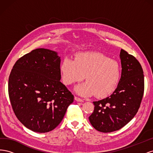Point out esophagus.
<instances>
[{
    "mask_svg": "<svg viewBox=\"0 0 153 153\" xmlns=\"http://www.w3.org/2000/svg\"><path fill=\"white\" fill-rule=\"evenodd\" d=\"M75 100L76 101H79V102H83V101H84V100H83L82 99H81V98H78V97H76V96L75 97Z\"/></svg>",
    "mask_w": 153,
    "mask_h": 153,
    "instance_id": "obj_1",
    "label": "esophagus"
}]
</instances>
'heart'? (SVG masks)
Instances as JSON below:
<instances>
[{
	"label": "heart",
	"mask_w": 153,
	"mask_h": 153,
	"mask_svg": "<svg viewBox=\"0 0 153 153\" xmlns=\"http://www.w3.org/2000/svg\"><path fill=\"white\" fill-rule=\"evenodd\" d=\"M60 71L66 85L81 81L84 75L86 82L76 87L75 91L84 96L94 94L98 98L112 93L121 76V68L117 61L96 52L78 53L74 61L66 58L61 64Z\"/></svg>",
	"instance_id": "heart-1"
}]
</instances>
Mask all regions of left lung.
Returning a JSON list of instances; mask_svg holds the SVG:
<instances>
[{
  "label": "left lung",
  "mask_w": 153,
  "mask_h": 153,
  "mask_svg": "<svg viewBox=\"0 0 153 153\" xmlns=\"http://www.w3.org/2000/svg\"><path fill=\"white\" fill-rule=\"evenodd\" d=\"M122 72L116 89L110 96L93 101L94 112L89 119L92 126L100 132L119 130L137 113L144 91V76L137 59L121 49L120 52Z\"/></svg>",
  "instance_id": "8db88e82"
}]
</instances>
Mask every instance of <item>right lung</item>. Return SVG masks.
I'll use <instances>...</instances> for the list:
<instances>
[{
    "instance_id": "right-lung-1",
    "label": "right lung",
    "mask_w": 153,
    "mask_h": 153,
    "mask_svg": "<svg viewBox=\"0 0 153 153\" xmlns=\"http://www.w3.org/2000/svg\"><path fill=\"white\" fill-rule=\"evenodd\" d=\"M61 59L54 51L33 50L15 62L8 93L18 119L30 130L46 133L62 121L74 96L61 82Z\"/></svg>"
}]
</instances>
